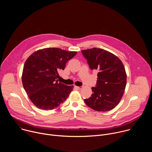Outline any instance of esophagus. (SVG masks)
Masks as SVG:
<instances>
[{"mask_svg": "<svg viewBox=\"0 0 152 152\" xmlns=\"http://www.w3.org/2000/svg\"><path fill=\"white\" fill-rule=\"evenodd\" d=\"M75 87L77 89V90H80L82 89V86H75Z\"/></svg>", "mask_w": 152, "mask_h": 152, "instance_id": "esophagus-1", "label": "esophagus"}]
</instances>
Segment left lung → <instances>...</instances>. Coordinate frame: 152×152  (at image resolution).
Masks as SVG:
<instances>
[{"label":"left lung","mask_w":152,"mask_h":152,"mask_svg":"<svg viewBox=\"0 0 152 152\" xmlns=\"http://www.w3.org/2000/svg\"><path fill=\"white\" fill-rule=\"evenodd\" d=\"M91 70L98 71L91 96L84 100L91 109L109 111L120 102L126 85V73L121 61L113 53L99 48L82 50Z\"/></svg>","instance_id":"8db88e82"}]
</instances>
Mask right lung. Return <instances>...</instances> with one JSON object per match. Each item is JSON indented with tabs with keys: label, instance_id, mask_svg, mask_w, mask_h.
<instances>
[{
	"label": "right lung",
	"instance_id": "right-lung-1",
	"mask_svg": "<svg viewBox=\"0 0 152 152\" xmlns=\"http://www.w3.org/2000/svg\"><path fill=\"white\" fill-rule=\"evenodd\" d=\"M76 52L58 48L38 50L26 59L22 73L23 88L35 106L52 110L66 101L73 86L59 82L58 72L64 70L67 62Z\"/></svg>",
	"mask_w": 152,
	"mask_h": 152
}]
</instances>
